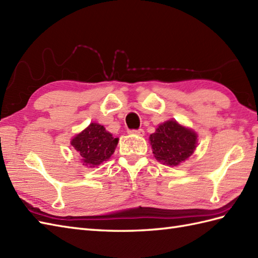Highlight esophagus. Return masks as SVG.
Wrapping results in <instances>:
<instances>
[{"mask_svg": "<svg viewBox=\"0 0 258 258\" xmlns=\"http://www.w3.org/2000/svg\"><path fill=\"white\" fill-rule=\"evenodd\" d=\"M130 133L135 134V135H139V136H144V130H142V128L133 130V131H130Z\"/></svg>", "mask_w": 258, "mask_h": 258, "instance_id": "obj_1", "label": "esophagus"}]
</instances>
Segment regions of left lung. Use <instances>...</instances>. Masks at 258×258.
Returning <instances> with one entry per match:
<instances>
[{"instance_id": "obj_1", "label": "left lung", "mask_w": 258, "mask_h": 258, "mask_svg": "<svg viewBox=\"0 0 258 258\" xmlns=\"http://www.w3.org/2000/svg\"><path fill=\"white\" fill-rule=\"evenodd\" d=\"M150 142L153 154L158 162L177 166L194 153L197 134L175 119H169L158 126L155 133L151 134Z\"/></svg>"}]
</instances>
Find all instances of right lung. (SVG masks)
<instances>
[{"instance_id": "add662e5", "label": "right lung", "mask_w": 258, "mask_h": 258, "mask_svg": "<svg viewBox=\"0 0 258 258\" xmlns=\"http://www.w3.org/2000/svg\"><path fill=\"white\" fill-rule=\"evenodd\" d=\"M117 143L118 139H114L103 125L97 123H91L71 141L83 165L87 167H95L107 161L116 149Z\"/></svg>"}]
</instances>
